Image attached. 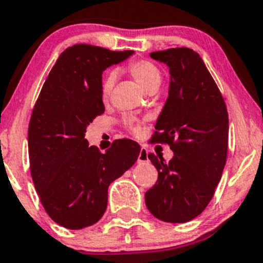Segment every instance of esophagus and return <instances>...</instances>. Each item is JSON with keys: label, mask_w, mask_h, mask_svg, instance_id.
Listing matches in <instances>:
<instances>
[{"label": "esophagus", "mask_w": 263, "mask_h": 263, "mask_svg": "<svg viewBox=\"0 0 263 263\" xmlns=\"http://www.w3.org/2000/svg\"><path fill=\"white\" fill-rule=\"evenodd\" d=\"M144 162H148V151L145 147H142L138 156V163H144Z\"/></svg>", "instance_id": "34e87169"}]
</instances>
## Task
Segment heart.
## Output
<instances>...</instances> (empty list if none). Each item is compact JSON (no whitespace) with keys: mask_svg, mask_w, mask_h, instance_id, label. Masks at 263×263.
Wrapping results in <instances>:
<instances>
[{"mask_svg":"<svg viewBox=\"0 0 263 263\" xmlns=\"http://www.w3.org/2000/svg\"><path fill=\"white\" fill-rule=\"evenodd\" d=\"M128 72L139 83L140 87L144 88L145 91L151 90L154 86H159L162 80V74L158 67L152 63L151 61H147V59H139V61L132 62L128 67ZM112 86L114 76H109L102 83V97H104V100L109 99ZM125 125L133 134H139L140 130H142V123L139 120H135V119L126 120Z\"/></svg>","mask_w":263,"mask_h":263,"instance_id":"obj_1","label":"heart"}]
</instances>
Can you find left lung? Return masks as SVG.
Here are the masks:
<instances>
[{"label":"left lung","mask_w":263,"mask_h":263,"mask_svg":"<svg viewBox=\"0 0 263 263\" xmlns=\"http://www.w3.org/2000/svg\"><path fill=\"white\" fill-rule=\"evenodd\" d=\"M168 66V99L156 123L152 143L168 144L173 158L148 154L158 171L145 192V205L157 219L186 223L200 215L215 194L228 153L227 105L201 57L190 48L153 51Z\"/></svg>","instance_id":"left-lung-1"}]
</instances>
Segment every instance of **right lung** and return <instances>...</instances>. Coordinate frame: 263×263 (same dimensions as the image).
<instances>
[{
    "mask_svg": "<svg viewBox=\"0 0 263 263\" xmlns=\"http://www.w3.org/2000/svg\"><path fill=\"white\" fill-rule=\"evenodd\" d=\"M133 50L90 44L67 48L57 59L29 123L30 173L42 205L59 226L82 229L107 206V189L137 162L140 145L116 139L105 153L88 145L87 125L105 111L102 72Z\"/></svg>",
    "mask_w": 263,
    "mask_h": 263,
    "instance_id": "right-lung-1",
    "label": "right lung"
}]
</instances>
